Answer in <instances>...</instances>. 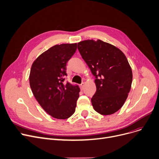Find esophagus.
I'll return each mask as SVG.
<instances>
[{
	"label": "esophagus",
	"instance_id": "34e87169",
	"mask_svg": "<svg viewBox=\"0 0 159 159\" xmlns=\"http://www.w3.org/2000/svg\"><path fill=\"white\" fill-rule=\"evenodd\" d=\"M84 85H85V84H84V82L81 83V84L80 85V87H81V90L84 89Z\"/></svg>",
	"mask_w": 159,
	"mask_h": 159
}]
</instances>
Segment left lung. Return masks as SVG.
<instances>
[{"label": "left lung", "instance_id": "obj_1", "mask_svg": "<svg viewBox=\"0 0 159 159\" xmlns=\"http://www.w3.org/2000/svg\"><path fill=\"white\" fill-rule=\"evenodd\" d=\"M78 49L96 78V91L91 98L94 109L103 115L114 114L123 106L132 84V70L125 56L100 39L81 41Z\"/></svg>", "mask_w": 159, "mask_h": 159}]
</instances>
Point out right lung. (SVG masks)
Listing matches in <instances>:
<instances>
[{"instance_id":"right-lung-1","label":"right lung","mask_w":159,"mask_h":159,"mask_svg":"<svg viewBox=\"0 0 159 159\" xmlns=\"http://www.w3.org/2000/svg\"><path fill=\"white\" fill-rule=\"evenodd\" d=\"M77 49V43L57 44L43 52L33 63L30 85L37 101L48 115L66 119L75 112L80 88L64 82L67 62Z\"/></svg>"}]
</instances>
